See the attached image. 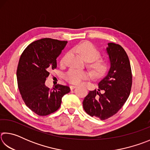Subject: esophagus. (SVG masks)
Instances as JSON below:
<instances>
[{
  "label": "esophagus",
  "mask_w": 150,
  "mask_h": 150,
  "mask_svg": "<svg viewBox=\"0 0 150 150\" xmlns=\"http://www.w3.org/2000/svg\"><path fill=\"white\" fill-rule=\"evenodd\" d=\"M77 87V86L76 85H70V88H71V90H73V89H74L75 88H76Z\"/></svg>",
  "instance_id": "obj_1"
}]
</instances>
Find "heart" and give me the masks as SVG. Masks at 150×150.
Instances as JSON below:
<instances>
[{
    "label": "heart",
    "instance_id": "heart-1",
    "mask_svg": "<svg viewBox=\"0 0 150 150\" xmlns=\"http://www.w3.org/2000/svg\"><path fill=\"white\" fill-rule=\"evenodd\" d=\"M73 50L81 55L83 59L89 62L88 67L96 76L103 75L108 69V64L105 60L99 59L100 54L95 46L89 42H83L73 47ZM63 59L62 60V62ZM89 77V73L86 71L71 69L66 73L65 79L73 84H79L81 81Z\"/></svg>",
    "mask_w": 150,
    "mask_h": 150
}]
</instances>
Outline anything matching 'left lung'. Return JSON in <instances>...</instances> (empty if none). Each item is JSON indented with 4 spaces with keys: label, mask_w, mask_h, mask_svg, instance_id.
<instances>
[{
    "label": "left lung",
    "mask_w": 150,
    "mask_h": 150,
    "mask_svg": "<svg viewBox=\"0 0 150 150\" xmlns=\"http://www.w3.org/2000/svg\"><path fill=\"white\" fill-rule=\"evenodd\" d=\"M110 67L98 83V89L90 91L83 102V108L91 116L106 120L122 107L130 95L132 75L128 55L121 45L108 43L106 47ZM103 90L104 93H100Z\"/></svg>",
    "instance_id": "8db88e82"
}]
</instances>
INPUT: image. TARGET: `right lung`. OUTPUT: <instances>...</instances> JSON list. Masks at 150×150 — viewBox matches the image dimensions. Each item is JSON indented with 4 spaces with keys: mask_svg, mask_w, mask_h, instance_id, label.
<instances>
[{
    "mask_svg": "<svg viewBox=\"0 0 150 150\" xmlns=\"http://www.w3.org/2000/svg\"><path fill=\"white\" fill-rule=\"evenodd\" d=\"M67 41L42 38L24 50L18 65V86L26 105L38 115L46 116L58 110L62 97L69 93L67 86L57 85L52 91L45 81L50 70L57 67V57Z\"/></svg>",
    "mask_w": 150,
    "mask_h": 150,
    "instance_id": "1",
    "label": "right lung"
}]
</instances>
